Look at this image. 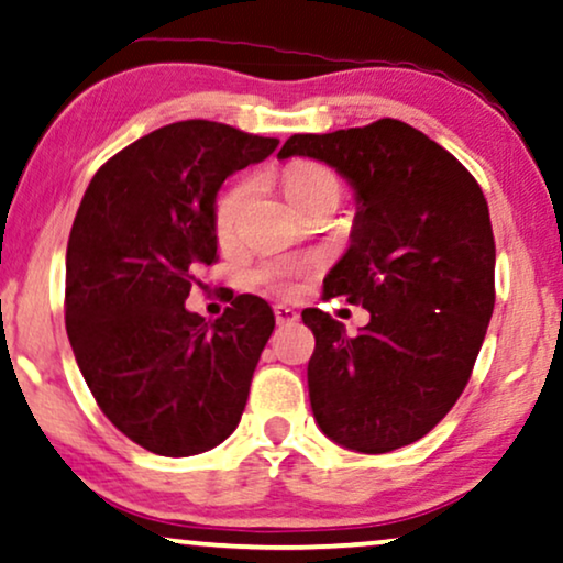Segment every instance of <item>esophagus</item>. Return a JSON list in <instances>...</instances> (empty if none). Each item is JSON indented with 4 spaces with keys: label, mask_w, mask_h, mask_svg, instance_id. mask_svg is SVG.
<instances>
[{
    "label": "esophagus",
    "mask_w": 563,
    "mask_h": 563,
    "mask_svg": "<svg viewBox=\"0 0 563 563\" xmlns=\"http://www.w3.org/2000/svg\"><path fill=\"white\" fill-rule=\"evenodd\" d=\"M301 319V313H298L296 309H290V306H275V321L280 327H288V324H296V321Z\"/></svg>",
    "instance_id": "34e87169"
}]
</instances>
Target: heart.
Instances as JSON below:
<instances>
[{"instance_id":"b5f03b06","label":"heart","mask_w":563,"mask_h":563,"mask_svg":"<svg viewBox=\"0 0 563 563\" xmlns=\"http://www.w3.org/2000/svg\"><path fill=\"white\" fill-rule=\"evenodd\" d=\"M283 187H286L288 200L296 208L309 203L324 190H340V183L327 167L317 162H296L283 172ZM254 190L252 179H239L221 192L219 203H216V234L221 242H229L236 231V221L242 216V208ZM309 262H294V260H267L254 269V280L262 286L275 290V294H294L296 277L309 269Z\"/></svg>"}]
</instances>
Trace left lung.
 Returning <instances> with one entry per match:
<instances>
[{"label": "left lung", "mask_w": 563, "mask_h": 563, "mask_svg": "<svg viewBox=\"0 0 563 563\" xmlns=\"http://www.w3.org/2000/svg\"><path fill=\"white\" fill-rule=\"evenodd\" d=\"M309 156L355 192L350 246L327 296L371 311L357 336L306 309L317 336L309 399L319 430L357 453L424 438L459 401L494 311L489 206L451 152L401 120L298 133L277 159Z\"/></svg>", "instance_id": "8db88e82"}]
</instances>
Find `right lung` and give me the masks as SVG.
<instances>
[{"label":"right lung","instance_id":"1","mask_svg":"<svg viewBox=\"0 0 563 563\" xmlns=\"http://www.w3.org/2000/svg\"><path fill=\"white\" fill-rule=\"evenodd\" d=\"M280 141L183 120L97 169L66 246V334L104 417L167 459L236 430L275 313L236 296L223 317L185 309L216 262V195Z\"/></svg>","mask_w":563,"mask_h":563}]
</instances>
